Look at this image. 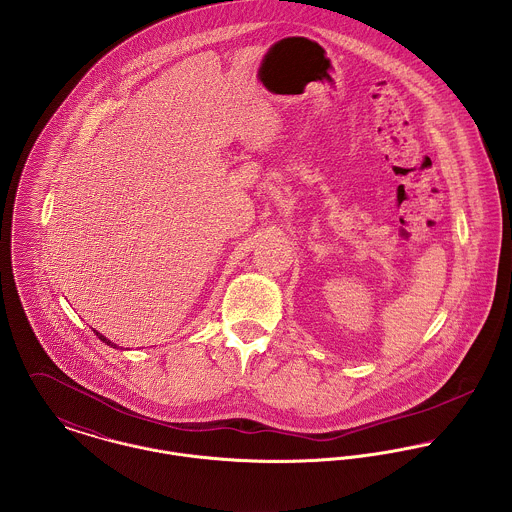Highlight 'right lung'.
<instances>
[{"label":"right lung","instance_id":"1","mask_svg":"<svg viewBox=\"0 0 512 512\" xmlns=\"http://www.w3.org/2000/svg\"><path fill=\"white\" fill-rule=\"evenodd\" d=\"M94 334H96V336H98V338H100V340L104 341V343H106V345H112V347H117V345H115L114 341L108 340V338H106V336H102V334H100V332H96V330H94Z\"/></svg>","mask_w":512,"mask_h":512}]
</instances>
